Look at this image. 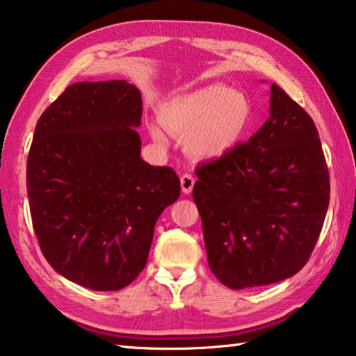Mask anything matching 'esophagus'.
Instances as JSON below:
<instances>
[{
	"label": "esophagus",
	"mask_w": 356,
	"mask_h": 356,
	"mask_svg": "<svg viewBox=\"0 0 356 356\" xmlns=\"http://www.w3.org/2000/svg\"><path fill=\"white\" fill-rule=\"evenodd\" d=\"M180 185H182V191L185 195H190L193 191V186H195V177H193L191 174H184V176L180 177Z\"/></svg>",
	"instance_id": "obj_1"
}]
</instances>
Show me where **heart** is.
<instances>
[{
    "label": "heart",
    "instance_id": "obj_1",
    "mask_svg": "<svg viewBox=\"0 0 356 356\" xmlns=\"http://www.w3.org/2000/svg\"><path fill=\"white\" fill-rule=\"evenodd\" d=\"M160 122L172 135L185 138L188 154L200 160H218L236 149L248 130L252 106L243 92L225 84H209L171 97L160 106ZM150 136L165 146L160 125H150Z\"/></svg>",
    "mask_w": 356,
    "mask_h": 356
}]
</instances>
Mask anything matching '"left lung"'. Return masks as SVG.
<instances>
[{"label":"left lung","mask_w":356,"mask_h":356,"mask_svg":"<svg viewBox=\"0 0 356 356\" xmlns=\"http://www.w3.org/2000/svg\"><path fill=\"white\" fill-rule=\"evenodd\" d=\"M196 174L209 267L222 284H273L305 267L328 210L330 176L311 116L278 84L262 127Z\"/></svg>","instance_id":"1"}]
</instances>
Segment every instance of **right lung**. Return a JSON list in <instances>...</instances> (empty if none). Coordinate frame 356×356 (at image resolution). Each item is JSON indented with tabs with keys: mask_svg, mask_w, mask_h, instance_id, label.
I'll use <instances>...</instances> for the list:
<instances>
[{
	"mask_svg": "<svg viewBox=\"0 0 356 356\" xmlns=\"http://www.w3.org/2000/svg\"><path fill=\"white\" fill-rule=\"evenodd\" d=\"M143 100L124 80L81 81L42 113L26 163L33 227L48 264L91 291L146 267L154 227L180 180L141 159Z\"/></svg>",
	"mask_w": 356,
	"mask_h": 356,
	"instance_id": "right-lung-1",
	"label": "right lung"
}]
</instances>
